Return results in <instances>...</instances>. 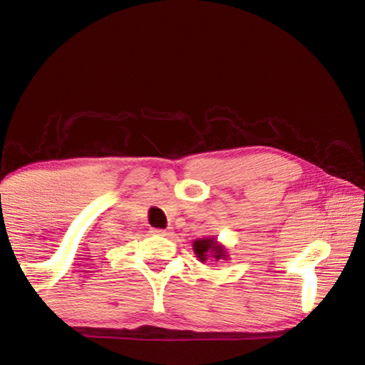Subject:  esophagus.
<instances>
[{
    "instance_id": "obj_1",
    "label": "esophagus",
    "mask_w": 365,
    "mask_h": 365,
    "mask_svg": "<svg viewBox=\"0 0 365 365\" xmlns=\"http://www.w3.org/2000/svg\"><path fill=\"white\" fill-rule=\"evenodd\" d=\"M151 232H153L154 235H163V237H168V235H170L169 228H153Z\"/></svg>"
}]
</instances>
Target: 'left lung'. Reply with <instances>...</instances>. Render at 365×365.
<instances>
[{
    "mask_svg": "<svg viewBox=\"0 0 365 365\" xmlns=\"http://www.w3.org/2000/svg\"><path fill=\"white\" fill-rule=\"evenodd\" d=\"M193 250H195V255L200 257V261L205 262L209 255H212V257H215L219 261V259H225V251L222 246H219L215 243V240L211 238H202V240H196L193 243Z\"/></svg>",
    "mask_w": 365,
    "mask_h": 365,
    "instance_id": "left-lung-1",
    "label": "left lung"
}]
</instances>
